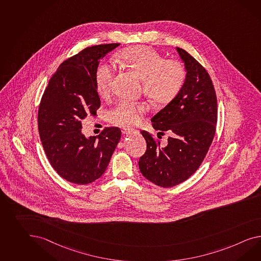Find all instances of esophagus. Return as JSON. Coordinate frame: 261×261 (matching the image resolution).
<instances>
[{
	"label": "esophagus",
	"instance_id": "obj_1",
	"mask_svg": "<svg viewBox=\"0 0 261 261\" xmlns=\"http://www.w3.org/2000/svg\"><path fill=\"white\" fill-rule=\"evenodd\" d=\"M122 133L124 134H127V135H130V134H136L137 132L135 129H129V128H124L122 130Z\"/></svg>",
	"mask_w": 261,
	"mask_h": 261
}]
</instances>
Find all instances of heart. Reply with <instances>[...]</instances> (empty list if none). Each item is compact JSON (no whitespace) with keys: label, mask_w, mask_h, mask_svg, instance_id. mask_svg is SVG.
Segmentation results:
<instances>
[{"label":"heart","mask_w":261,"mask_h":261,"mask_svg":"<svg viewBox=\"0 0 261 261\" xmlns=\"http://www.w3.org/2000/svg\"><path fill=\"white\" fill-rule=\"evenodd\" d=\"M121 62L140 77L144 94L154 103L167 104L173 100L182 87L186 73L179 61L165 60L153 49L144 45L128 47L119 54ZM114 70L102 62L95 70V85L101 96L110 94ZM147 112L145 104L121 101L110 112L115 124L132 127L138 124Z\"/></svg>","instance_id":"heart-1"}]
</instances>
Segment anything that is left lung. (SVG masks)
Masks as SVG:
<instances>
[{
  "instance_id": "8db88e82",
  "label": "left lung",
  "mask_w": 261,
  "mask_h": 261,
  "mask_svg": "<svg viewBox=\"0 0 261 261\" xmlns=\"http://www.w3.org/2000/svg\"><path fill=\"white\" fill-rule=\"evenodd\" d=\"M187 71L186 80L173 100L151 118L158 138L168 132L167 144L161 146L146 130L141 134L147 150L140 157L142 175L162 187H172L187 180L201 166L211 146L218 118L217 96L206 70L176 47Z\"/></svg>"
}]
</instances>
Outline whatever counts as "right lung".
I'll return each mask as SVG.
<instances>
[{
	"label": "right lung",
	"mask_w": 261,
	"mask_h": 261,
	"mask_svg": "<svg viewBox=\"0 0 261 261\" xmlns=\"http://www.w3.org/2000/svg\"><path fill=\"white\" fill-rule=\"evenodd\" d=\"M119 45L87 47L63 61L41 97L38 127L42 147L57 173L70 182L87 185L100 178L120 140L119 127H105L89 138L81 133L82 120L100 107L95 70Z\"/></svg>",
	"instance_id": "add662e5"
}]
</instances>
